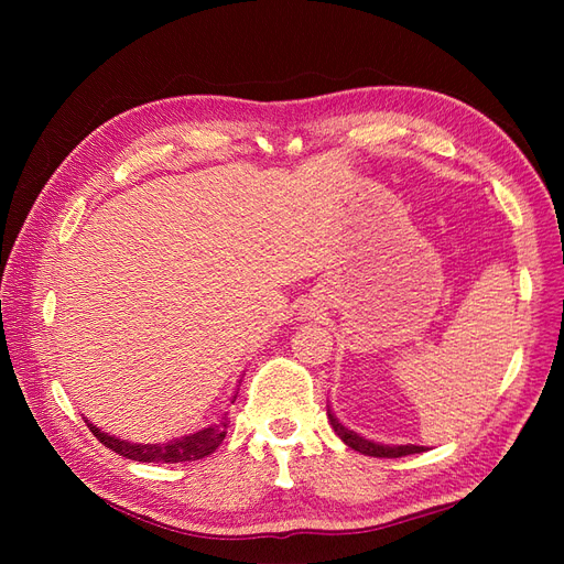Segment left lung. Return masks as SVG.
Segmentation results:
<instances>
[{"label": "left lung", "instance_id": "left-lung-1", "mask_svg": "<svg viewBox=\"0 0 564 564\" xmlns=\"http://www.w3.org/2000/svg\"><path fill=\"white\" fill-rule=\"evenodd\" d=\"M327 416H329V423L334 433L346 442V445L355 452H360L365 456H377V458H400V456H406V454H421L429 447L423 445H383V442H373V440H367L362 437L360 433H355L350 429H346L344 423H340L334 414V409L327 404Z\"/></svg>", "mask_w": 564, "mask_h": 564}]
</instances>
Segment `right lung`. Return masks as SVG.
Segmentation results:
<instances>
[{"mask_svg": "<svg viewBox=\"0 0 564 564\" xmlns=\"http://www.w3.org/2000/svg\"><path fill=\"white\" fill-rule=\"evenodd\" d=\"M242 383V379L237 381ZM240 390V388H237ZM237 390L230 400V404L237 400ZM84 423L89 425V431L96 435V440H100V445H106L108 449H112L115 454L131 458V460H141V464H181V460H197L209 456L218 449L220 442H224L226 433H228V412H220L216 421H212L204 429L187 433L181 437H172L166 442H129V440H119L106 431H100L98 425H94L87 416H82Z\"/></svg>", "mask_w": 564, "mask_h": 564, "instance_id": "add662e5", "label": "right lung"}]
</instances>
